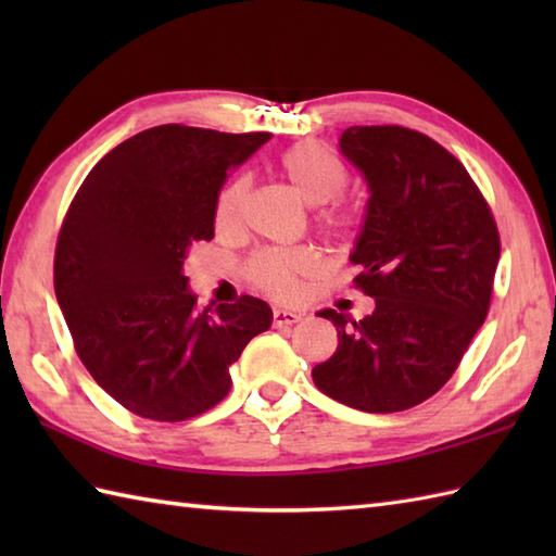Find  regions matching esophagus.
<instances>
[{
	"label": "esophagus",
	"mask_w": 556,
	"mask_h": 556,
	"mask_svg": "<svg viewBox=\"0 0 556 556\" xmlns=\"http://www.w3.org/2000/svg\"><path fill=\"white\" fill-rule=\"evenodd\" d=\"M303 317L301 311H289V308H275V313H271V323H275V327H285V325H293L299 323Z\"/></svg>",
	"instance_id": "obj_1"
}]
</instances>
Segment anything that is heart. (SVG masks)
<instances>
[{
    "label": "heart",
    "mask_w": 556,
    "mask_h": 556,
    "mask_svg": "<svg viewBox=\"0 0 556 556\" xmlns=\"http://www.w3.org/2000/svg\"><path fill=\"white\" fill-rule=\"evenodd\" d=\"M279 169L305 203H329L320 212V219L329 231L349 233L356 229L358 212L339 200L349 184V169L337 152L320 143H299L281 152ZM248 186H251L248 176H236L222 186L215 200V227L219 231L231 233L239 229ZM317 267H320V257L313 248L299 245L257 251L248 260L245 271L257 289L271 293V296H291L299 291L305 277L315 275Z\"/></svg>",
    "instance_id": "heart-1"
}]
</instances>
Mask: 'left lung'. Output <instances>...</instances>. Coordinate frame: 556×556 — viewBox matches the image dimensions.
Listing matches in <instances>:
<instances>
[{"instance_id":"1","label":"left lung","mask_w":556,"mask_h":556,"mask_svg":"<svg viewBox=\"0 0 556 556\" xmlns=\"http://www.w3.org/2000/svg\"><path fill=\"white\" fill-rule=\"evenodd\" d=\"M339 148L370 188L351 253L353 279L375 299L363 320L332 308L339 346L313 382L339 404L396 413L440 392L485 323L500 231L464 164L404 126H351Z\"/></svg>"}]
</instances>
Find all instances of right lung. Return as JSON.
I'll list each match as a JSON object with an SVG mask.
<instances>
[{"instance_id":"add662e5","label":"right lung","mask_w":556,"mask_h":556,"mask_svg":"<svg viewBox=\"0 0 556 556\" xmlns=\"http://www.w3.org/2000/svg\"><path fill=\"white\" fill-rule=\"evenodd\" d=\"M269 134L164 124L110 150L68 205L54 293L80 363L140 418L179 422L229 394V368L271 325L265 301L198 299L184 277L195 241L215 236L227 172Z\"/></svg>"}]
</instances>
